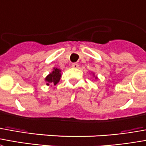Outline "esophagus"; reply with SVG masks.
Returning a JSON list of instances; mask_svg holds the SVG:
<instances>
[{"mask_svg":"<svg viewBox=\"0 0 146 146\" xmlns=\"http://www.w3.org/2000/svg\"><path fill=\"white\" fill-rule=\"evenodd\" d=\"M72 67L76 69V68L79 67V64L78 63H73V64H72Z\"/></svg>","mask_w":146,"mask_h":146,"instance_id":"obj_1","label":"esophagus"}]
</instances>
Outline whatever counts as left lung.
Instances as JSON below:
<instances>
[{
    "mask_svg": "<svg viewBox=\"0 0 146 146\" xmlns=\"http://www.w3.org/2000/svg\"><path fill=\"white\" fill-rule=\"evenodd\" d=\"M95 79H97V77H95Z\"/></svg>",
    "mask_w": 146,
    "mask_h": 146,
    "instance_id": "8db88e82",
    "label": "left lung"
}]
</instances>
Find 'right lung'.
I'll list each match as a JSON object with an SVG mask.
<instances>
[{"mask_svg":"<svg viewBox=\"0 0 146 146\" xmlns=\"http://www.w3.org/2000/svg\"><path fill=\"white\" fill-rule=\"evenodd\" d=\"M61 70L57 69V68H54L53 71L51 73H49L48 76H46V81L47 82L46 85L49 86L50 84H58V82L59 81V80L61 78Z\"/></svg>","mask_w":146,"mask_h":146,"instance_id":"add662e5","label":"right lung"}]
</instances>
